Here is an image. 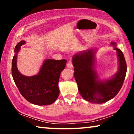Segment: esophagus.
Listing matches in <instances>:
<instances>
[{
	"instance_id": "esophagus-1",
	"label": "esophagus",
	"mask_w": 134,
	"mask_h": 134,
	"mask_svg": "<svg viewBox=\"0 0 134 134\" xmlns=\"http://www.w3.org/2000/svg\"><path fill=\"white\" fill-rule=\"evenodd\" d=\"M67 67L68 68H69V69H72V67H73V65H72V64L71 62H69L67 63Z\"/></svg>"
}]
</instances>
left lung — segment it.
Masks as SVG:
<instances>
[{
    "label": "left lung",
    "instance_id": "1",
    "mask_svg": "<svg viewBox=\"0 0 134 134\" xmlns=\"http://www.w3.org/2000/svg\"><path fill=\"white\" fill-rule=\"evenodd\" d=\"M110 46L116 51L118 69L109 79H100L96 71V54L99 48L80 52L72 58L74 76L79 92L83 98L89 102H106L116 96L123 85L127 70L124 54L117 48L115 42H111Z\"/></svg>",
    "mask_w": 134,
    "mask_h": 134
}]
</instances>
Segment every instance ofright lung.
Here are the masks:
<instances>
[{"label":"right lung","mask_w":134,"mask_h":134,"mask_svg":"<svg viewBox=\"0 0 134 134\" xmlns=\"http://www.w3.org/2000/svg\"><path fill=\"white\" fill-rule=\"evenodd\" d=\"M25 44V41L22 40L15 48L12 63L13 80L22 96L29 102L39 106L51 105L56 100L60 93L58 81L67 60L45 59L37 74L24 76L18 69L17 58L21 47Z\"/></svg>","instance_id":"1"}]
</instances>
